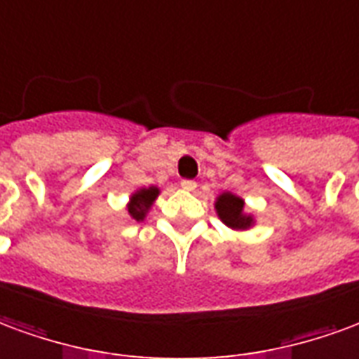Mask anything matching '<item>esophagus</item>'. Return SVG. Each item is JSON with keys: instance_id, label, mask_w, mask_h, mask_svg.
I'll list each match as a JSON object with an SVG mask.
<instances>
[{"instance_id": "obj_1", "label": "esophagus", "mask_w": 359, "mask_h": 359, "mask_svg": "<svg viewBox=\"0 0 359 359\" xmlns=\"http://www.w3.org/2000/svg\"><path fill=\"white\" fill-rule=\"evenodd\" d=\"M182 189L195 191V189H197V182H193V180H183V182H182Z\"/></svg>"}]
</instances>
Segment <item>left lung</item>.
I'll return each mask as SVG.
<instances>
[{
	"instance_id": "8db88e82",
	"label": "left lung",
	"mask_w": 359,
	"mask_h": 359,
	"mask_svg": "<svg viewBox=\"0 0 359 359\" xmlns=\"http://www.w3.org/2000/svg\"><path fill=\"white\" fill-rule=\"evenodd\" d=\"M216 212H218L219 219L231 229H248L255 224V218L245 212V201L233 193H222L216 198Z\"/></svg>"
}]
</instances>
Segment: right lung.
I'll use <instances>...</instances> for the list:
<instances>
[{"label": "right lung", "mask_w": 359, "mask_h": 359, "mask_svg": "<svg viewBox=\"0 0 359 359\" xmlns=\"http://www.w3.org/2000/svg\"><path fill=\"white\" fill-rule=\"evenodd\" d=\"M158 187H143V189L135 191L132 197H130V203H128V212L133 219L137 222H143L145 216H147L149 208L153 206L154 198L158 197Z\"/></svg>", "instance_id": "1"}]
</instances>
